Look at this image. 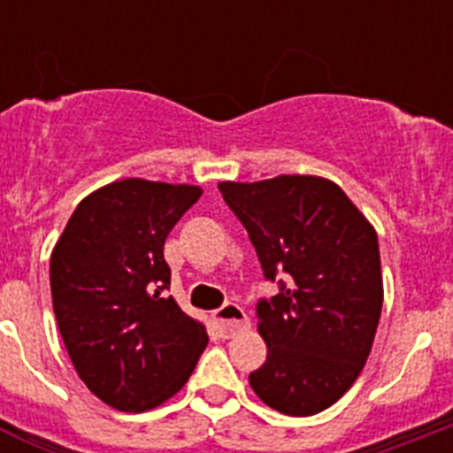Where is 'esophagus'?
<instances>
[{
    "label": "esophagus",
    "instance_id": "1",
    "mask_svg": "<svg viewBox=\"0 0 453 453\" xmlns=\"http://www.w3.org/2000/svg\"><path fill=\"white\" fill-rule=\"evenodd\" d=\"M213 319L215 324H218V329L222 335H234L235 331L245 329L247 324H250V318H247V313L242 311V306H238V303H224L222 308H218L213 313Z\"/></svg>",
    "mask_w": 453,
    "mask_h": 453
}]
</instances>
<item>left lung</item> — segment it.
<instances>
[{
	"mask_svg": "<svg viewBox=\"0 0 453 453\" xmlns=\"http://www.w3.org/2000/svg\"><path fill=\"white\" fill-rule=\"evenodd\" d=\"M218 188L263 276L279 286L256 303L267 358L251 388L279 413H319L354 386L374 342L383 306L376 231L329 179L283 174Z\"/></svg>",
	"mask_w": 453,
	"mask_h": 453,
	"instance_id": "8db88e82",
	"label": "left lung"
}]
</instances>
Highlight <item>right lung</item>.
Masks as SVG:
<instances>
[{
  "mask_svg": "<svg viewBox=\"0 0 453 453\" xmlns=\"http://www.w3.org/2000/svg\"><path fill=\"white\" fill-rule=\"evenodd\" d=\"M197 186L124 179L74 208L50 261L54 315L88 390L124 413L177 395L206 349L203 324L167 297L163 245Z\"/></svg>",
  "mask_w": 453,
  "mask_h": 453,
  "instance_id": "add662e5",
  "label": "right lung"
}]
</instances>
